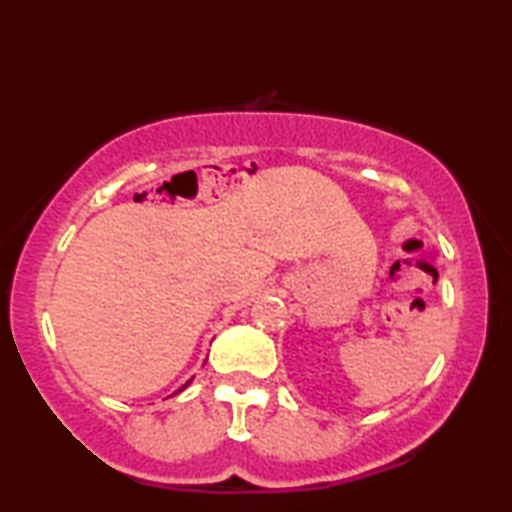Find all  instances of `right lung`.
<instances>
[{"label":"right lung","instance_id":"add662e5","mask_svg":"<svg viewBox=\"0 0 512 512\" xmlns=\"http://www.w3.org/2000/svg\"><path fill=\"white\" fill-rule=\"evenodd\" d=\"M187 384H189V381H187ZM187 384H185V386H183V388H187ZM183 388H180V391H183ZM180 391H178V393H180Z\"/></svg>","mask_w":512,"mask_h":512}]
</instances>
